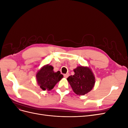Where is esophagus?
I'll use <instances>...</instances> for the list:
<instances>
[{
	"mask_svg": "<svg viewBox=\"0 0 128 128\" xmlns=\"http://www.w3.org/2000/svg\"><path fill=\"white\" fill-rule=\"evenodd\" d=\"M64 78H67V77L69 76V73H67V74H64Z\"/></svg>",
	"mask_w": 128,
	"mask_h": 128,
	"instance_id": "34e87169",
	"label": "esophagus"
}]
</instances>
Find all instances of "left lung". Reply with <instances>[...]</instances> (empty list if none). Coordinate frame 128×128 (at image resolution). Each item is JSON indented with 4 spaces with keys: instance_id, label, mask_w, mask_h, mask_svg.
<instances>
[{
    "instance_id": "left-lung-1",
    "label": "left lung",
    "mask_w": 128,
    "mask_h": 128,
    "mask_svg": "<svg viewBox=\"0 0 128 128\" xmlns=\"http://www.w3.org/2000/svg\"><path fill=\"white\" fill-rule=\"evenodd\" d=\"M75 74L67 78L73 91L79 96H83L90 92L96 83L94 74L92 69L87 66L77 67L74 69Z\"/></svg>"
}]
</instances>
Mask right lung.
Listing matches in <instances>:
<instances>
[{"label": "right lung", "mask_w": 128, "mask_h": 128, "mask_svg": "<svg viewBox=\"0 0 128 128\" xmlns=\"http://www.w3.org/2000/svg\"><path fill=\"white\" fill-rule=\"evenodd\" d=\"M37 84L42 90H52L56 84L63 78L60 71L54 72L53 67L49 64L44 65L36 74Z\"/></svg>", "instance_id": "obj_1"}]
</instances>
